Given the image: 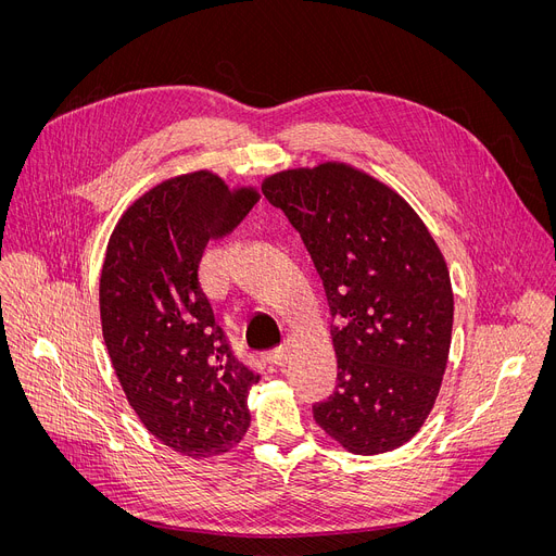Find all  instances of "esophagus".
<instances>
[{"mask_svg":"<svg viewBox=\"0 0 556 556\" xmlns=\"http://www.w3.org/2000/svg\"><path fill=\"white\" fill-rule=\"evenodd\" d=\"M288 362V345H277L270 350V364L283 366Z\"/></svg>","mask_w":556,"mask_h":556,"instance_id":"1","label":"esophagus"}]
</instances>
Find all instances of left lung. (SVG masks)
I'll return each mask as SVG.
<instances>
[{
	"instance_id": "8db88e82",
	"label": "left lung",
	"mask_w": 556,
	"mask_h": 556,
	"mask_svg": "<svg viewBox=\"0 0 556 556\" xmlns=\"http://www.w3.org/2000/svg\"><path fill=\"white\" fill-rule=\"evenodd\" d=\"M264 197L304 239L334 321L337 386L315 421L355 454L399 447L428 417L450 350L434 239L396 192L343 164L273 175Z\"/></svg>"
}]
</instances>
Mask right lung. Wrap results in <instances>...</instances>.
Instances as JSON below:
<instances>
[{
	"mask_svg": "<svg viewBox=\"0 0 556 556\" xmlns=\"http://www.w3.org/2000/svg\"><path fill=\"white\" fill-rule=\"evenodd\" d=\"M257 204L213 173L168 179L139 197L111 235L99 279L102 330L141 424L188 457L226 452L250 426L260 381L237 355L199 281L211 239Z\"/></svg>",
	"mask_w": 556,
	"mask_h": 556,
	"instance_id": "1",
	"label": "right lung"
}]
</instances>
